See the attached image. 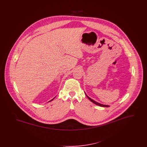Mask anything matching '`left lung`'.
Returning <instances> with one entry per match:
<instances>
[{"mask_svg":"<svg viewBox=\"0 0 147 147\" xmlns=\"http://www.w3.org/2000/svg\"><path fill=\"white\" fill-rule=\"evenodd\" d=\"M85 95H86V96H87V98H88L90 101H91L92 102H93L94 104H96V105H98V106H101V107H109V105H103V104H100V103H98V102H96V101H94V100H92V98H90V97H89L86 94V93L85 92Z\"/></svg>","mask_w":147,"mask_h":147,"instance_id":"left-lung-1","label":"left lung"}]
</instances>
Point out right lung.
<instances>
[{"label":"right lung","mask_w":147,"mask_h":147,"mask_svg":"<svg viewBox=\"0 0 147 147\" xmlns=\"http://www.w3.org/2000/svg\"><path fill=\"white\" fill-rule=\"evenodd\" d=\"M56 98V97H55V98H53V99H52V100H50V101H49V102H50V101H52V100H53V99H54V98Z\"/></svg>","instance_id":"obj_1"}]
</instances>
